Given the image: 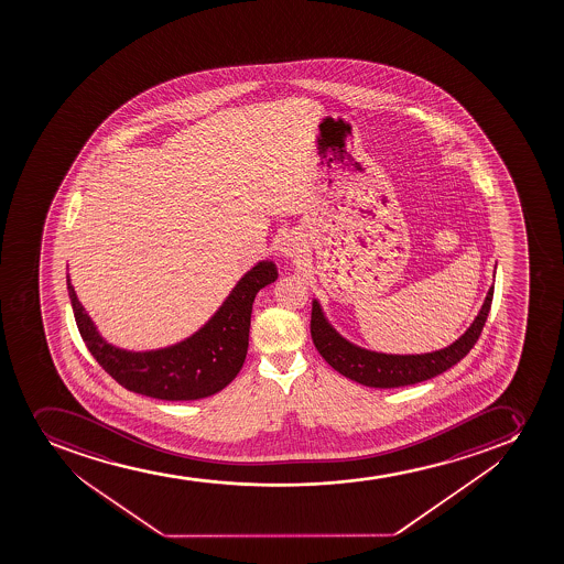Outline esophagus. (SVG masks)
<instances>
[{"label": "esophagus", "mask_w": 564, "mask_h": 564, "mask_svg": "<svg viewBox=\"0 0 564 564\" xmlns=\"http://www.w3.org/2000/svg\"><path fill=\"white\" fill-rule=\"evenodd\" d=\"M303 250V240L302 237L297 234H285L281 239H279L278 251L279 256L289 257H297L302 253Z\"/></svg>", "instance_id": "1"}]
</instances>
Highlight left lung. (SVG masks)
I'll use <instances>...</instances> for the list:
<instances>
[{"label": "left lung", "instance_id": "obj_1", "mask_svg": "<svg viewBox=\"0 0 564 564\" xmlns=\"http://www.w3.org/2000/svg\"><path fill=\"white\" fill-rule=\"evenodd\" d=\"M492 292H495V285H491L487 292L480 313L470 327L456 341H452L451 346L437 351L421 352V355H391V352L371 351L366 347L357 346L344 338L330 325L316 297L313 300V314H311V335H313L314 346L325 358V362L358 384L369 386V388H401V386L417 384L456 366L475 347L491 311Z\"/></svg>", "mask_w": 564, "mask_h": 564}]
</instances>
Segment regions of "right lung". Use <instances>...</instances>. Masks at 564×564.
I'll use <instances>...</instances> for the list:
<instances>
[{"mask_svg": "<svg viewBox=\"0 0 564 564\" xmlns=\"http://www.w3.org/2000/svg\"><path fill=\"white\" fill-rule=\"evenodd\" d=\"M275 279V262L259 261L237 281L217 313L196 333L162 349L129 351L102 338L78 302L69 273L66 275L78 333L99 366L127 390L162 401L212 397L237 377L248 352L251 305L257 292Z\"/></svg>", "mask_w": 564, "mask_h": 564, "instance_id": "1", "label": "right lung"}]
</instances>
